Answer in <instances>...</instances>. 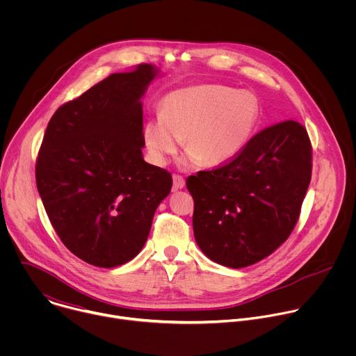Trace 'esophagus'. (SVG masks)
Segmentation results:
<instances>
[{
  "label": "esophagus",
  "instance_id": "esophagus-1",
  "mask_svg": "<svg viewBox=\"0 0 356 356\" xmlns=\"http://www.w3.org/2000/svg\"><path fill=\"white\" fill-rule=\"evenodd\" d=\"M184 184H186V181H184V179H183L181 176H179V175H173V188H175V190H180V188H183V187H184Z\"/></svg>",
  "mask_w": 356,
  "mask_h": 356
}]
</instances>
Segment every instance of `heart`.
I'll return each mask as SVG.
<instances>
[{
	"label": "heart",
	"mask_w": 356,
	"mask_h": 356,
	"mask_svg": "<svg viewBox=\"0 0 356 356\" xmlns=\"http://www.w3.org/2000/svg\"><path fill=\"white\" fill-rule=\"evenodd\" d=\"M161 117L143 127L150 161L163 166L181 147L186 163L216 168L234 159L246 146L259 121L258 98L221 84H198L163 97Z\"/></svg>",
	"instance_id": "heart-1"
}]
</instances>
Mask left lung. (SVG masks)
I'll return each instance as SVG.
<instances>
[{"label": "left lung", "mask_w": 356, "mask_h": 356, "mask_svg": "<svg viewBox=\"0 0 356 356\" xmlns=\"http://www.w3.org/2000/svg\"><path fill=\"white\" fill-rule=\"evenodd\" d=\"M312 162L307 129L287 120L253 135L229 162L188 176L200 249L232 269L269 257L297 224Z\"/></svg>", "instance_id": "left-lung-1"}]
</instances>
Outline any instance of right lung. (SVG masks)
I'll list each match as a JSON object with an SVG mask.
<instances>
[{"instance_id":"1","label":"right lung","mask_w":356,"mask_h":356,"mask_svg":"<svg viewBox=\"0 0 356 356\" xmlns=\"http://www.w3.org/2000/svg\"><path fill=\"white\" fill-rule=\"evenodd\" d=\"M158 70L142 63L110 74L50 118L35 176L43 207L81 261L115 268L143 248L172 175L142 158L140 97Z\"/></svg>"}]
</instances>
